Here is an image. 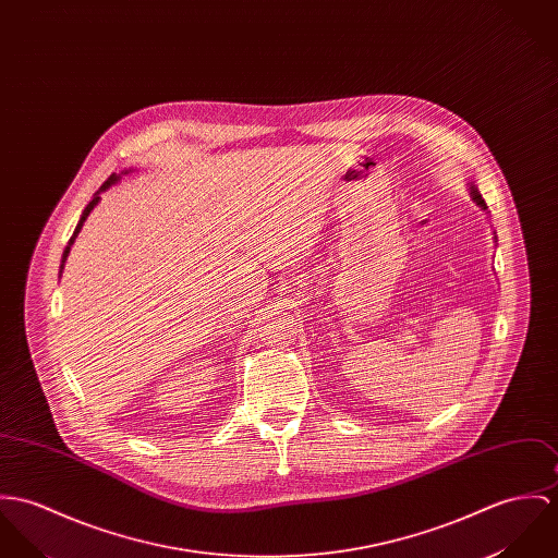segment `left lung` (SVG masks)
<instances>
[{
  "instance_id": "left-lung-1",
  "label": "left lung",
  "mask_w": 558,
  "mask_h": 558,
  "mask_svg": "<svg viewBox=\"0 0 558 558\" xmlns=\"http://www.w3.org/2000/svg\"><path fill=\"white\" fill-rule=\"evenodd\" d=\"M471 194H473V201H475V203L480 204V206H484V208H486V204H484V201H482V196H480V194H477V190H475V187H471Z\"/></svg>"
}]
</instances>
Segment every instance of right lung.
Listing matches in <instances>:
<instances>
[{
    "instance_id": "right-lung-1",
    "label": "right lung",
    "mask_w": 558,
    "mask_h": 558,
    "mask_svg": "<svg viewBox=\"0 0 558 558\" xmlns=\"http://www.w3.org/2000/svg\"><path fill=\"white\" fill-rule=\"evenodd\" d=\"M117 179H119L117 174H110V177H108V179H106V181L101 183L100 192H104V190H108V187H110V185H112V183H114ZM98 201H100V196H94V201H92V203L85 206V210H83V217H81V221H78V226H76V230H74V236H76V234L81 232V228H83V221H85V219H87V215H89V213L94 210V206L98 204ZM74 236L70 239V245L74 243ZM70 245H68V247H65V252H63V259H65V257H68V254H70ZM61 268H63V264H61Z\"/></svg>"
}]
</instances>
